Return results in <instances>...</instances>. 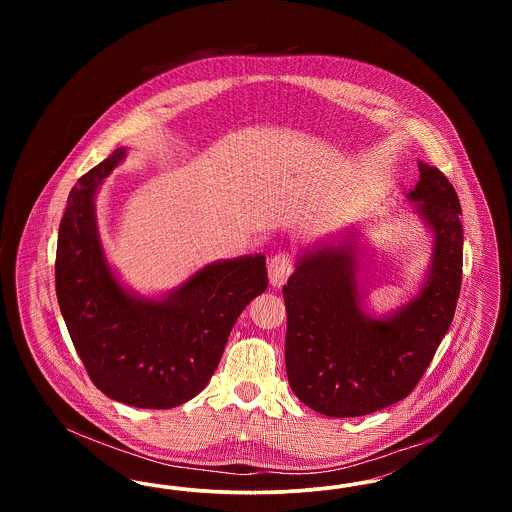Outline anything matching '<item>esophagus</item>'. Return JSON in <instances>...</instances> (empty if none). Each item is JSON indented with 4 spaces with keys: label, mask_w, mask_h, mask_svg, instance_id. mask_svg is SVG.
<instances>
[{
    "label": "esophagus",
    "mask_w": 512,
    "mask_h": 512,
    "mask_svg": "<svg viewBox=\"0 0 512 512\" xmlns=\"http://www.w3.org/2000/svg\"><path fill=\"white\" fill-rule=\"evenodd\" d=\"M293 268H295V259H293L292 253H278L270 259L268 263V278H270V284L280 288L286 284L288 276L292 274Z\"/></svg>",
    "instance_id": "34e87169"
}]
</instances>
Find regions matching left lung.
<instances>
[{"label":"left lung","mask_w":512,"mask_h":512,"mask_svg":"<svg viewBox=\"0 0 512 512\" xmlns=\"http://www.w3.org/2000/svg\"><path fill=\"white\" fill-rule=\"evenodd\" d=\"M409 199L434 232L426 286L386 320H368L355 282V245L305 253L282 288L293 393L332 418L363 416L405 399L432 363L455 315L463 280L461 203L443 172L418 163Z\"/></svg>","instance_id":"8db88e82"}]
</instances>
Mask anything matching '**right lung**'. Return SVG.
<instances>
[{"mask_svg":"<svg viewBox=\"0 0 512 512\" xmlns=\"http://www.w3.org/2000/svg\"><path fill=\"white\" fill-rule=\"evenodd\" d=\"M124 159L86 172L59 224L55 292L74 349L98 390L138 409H172L207 386L234 322L268 286L265 255L213 263L163 301L122 290L99 244L94 195Z\"/></svg>","mask_w":512,"mask_h":512,"instance_id":"right-lung-1","label":"right lung"}]
</instances>
